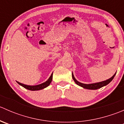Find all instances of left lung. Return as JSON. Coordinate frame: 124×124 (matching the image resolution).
I'll use <instances>...</instances> for the list:
<instances>
[{
  "label": "left lung",
  "instance_id": "left-lung-1",
  "mask_svg": "<svg viewBox=\"0 0 124 124\" xmlns=\"http://www.w3.org/2000/svg\"><path fill=\"white\" fill-rule=\"evenodd\" d=\"M116 73L115 74L113 75V76H112V77H111L110 78L107 80L103 81V82H99V83H92V84H88V85L83 84V83H80V82H78V81H77V80H76V78H74V75H73V74H72V78H73L74 81L75 82V83H76V84L77 85H78L80 86H82V87H83V88L87 89L94 90V89H98L101 88V87H103V86H104L107 85H108V83H109L111 81H112V80L113 79L115 76L116 75Z\"/></svg>",
  "mask_w": 124,
  "mask_h": 124
}]
</instances>
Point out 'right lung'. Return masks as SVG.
<instances>
[{"instance_id": "obj_1", "label": "right lung", "mask_w": 124, "mask_h": 124, "mask_svg": "<svg viewBox=\"0 0 124 124\" xmlns=\"http://www.w3.org/2000/svg\"><path fill=\"white\" fill-rule=\"evenodd\" d=\"M52 78H53V73L52 74L50 77H49V78H48L46 82L42 83V84H40V85H36V86H29V85H26L22 84V83H19V82H17L20 85L22 86L23 87H24V88L27 89L28 90H30V91H38V90L42 89L45 88V87L49 86L50 84L51 83V82H52Z\"/></svg>"}]
</instances>
